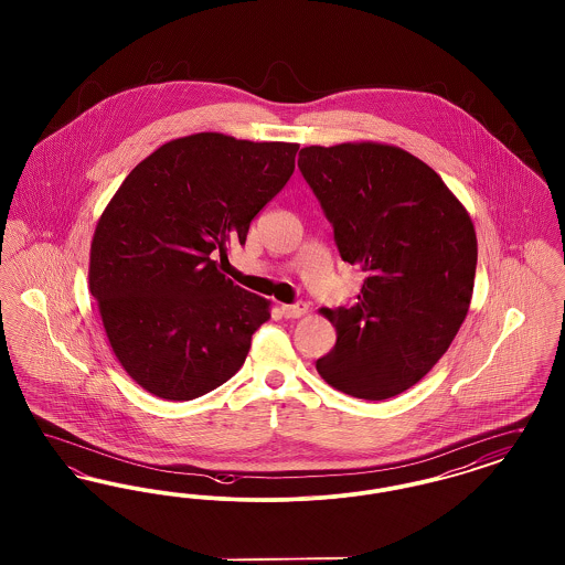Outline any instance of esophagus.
<instances>
[{
	"label": "esophagus",
	"mask_w": 565,
	"mask_h": 565,
	"mask_svg": "<svg viewBox=\"0 0 565 565\" xmlns=\"http://www.w3.org/2000/svg\"><path fill=\"white\" fill-rule=\"evenodd\" d=\"M307 302H302V300H298L295 305H281V313H284V318H288V320H296V318H302L305 313H307Z\"/></svg>",
	"instance_id": "esophagus-1"
}]
</instances>
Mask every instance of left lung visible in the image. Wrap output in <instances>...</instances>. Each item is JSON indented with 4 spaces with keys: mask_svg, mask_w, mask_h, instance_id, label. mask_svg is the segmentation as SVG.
I'll use <instances>...</instances> for the list:
<instances>
[{
    "mask_svg": "<svg viewBox=\"0 0 565 565\" xmlns=\"http://www.w3.org/2000/svg\"><path fill=\"white\" fill-rule=\"evenodd\" d=\"M298 169L341 258L366 273L353 305L323 309L337 345L316 369L353 398L403 394L466 320L477 270L472 220L434 169L396 146H309Z\"/></svg>",
    "mask_w": 565,
    "mask_h": 565,
    "instance_id": "1",
    "label": "left lung"
}]
</instances>
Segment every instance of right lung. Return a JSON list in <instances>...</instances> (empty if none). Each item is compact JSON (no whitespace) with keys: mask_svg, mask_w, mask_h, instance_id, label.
Instances as JSON below:
<instances>
[{"mask_svg":"<svg viewBox=\"0 0 565 565\" xmlns=\"http://www.w3.org/2000/svg\"><path fill=\"white\" fill-rule=\"evenodd\" d=\"M298 143L222 134L173 139L111 196L90 243V295L129 376L164 401H192L245 362L269 300L217 270L231 243L295 173Z\"/></svg>","mask_w":565,"mask_h":565,"instance_id":"right-lung-1","label":"right lung"}]
</instances>
